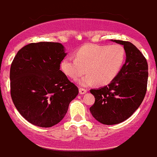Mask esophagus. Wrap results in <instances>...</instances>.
<instances>
[{"instance_id": "obj_1", "label": "esophagus", "mask_w": 157, "mask_h": 157, "mask_svg": "<svg viewBox=\"0 0 157 157\" xmlns=\"http://www.w3.org/2000/svg\"><path fill=\"white\" fill-rule=\"evenodd\" d=\"M79 92H80V95H83V94H85L86 92L87 91L85 90V89H83V88H80L79 89Z\"/></svg>"}]
</instances>
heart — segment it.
Instances as JSON below:
<instances>
[{
  "label": "heart",
  "mask_w": 157,
  "mask_h": 157,
  "mask_svg": "<svg viewBox=\"0 0 157 157\" xmlns=\"http://www.w3.org/2000/svg\"><path fill=\"white\" fill-rule=\"evenodd\" d=\"M126 59V50L119 44L103 46L87 44L80 47L75 58L67 56L61 62V70L65 75L76 79L88 74L77 80L82 86H90L95 83L106 85L117 76Z\"/></svg>",
  "instance_id": "obj_1"
}]
</instances>
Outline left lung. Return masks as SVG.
<instances>
[{"mask_svg":"<svg viewBox=\"0 0 157 157\" xmlns=\"http://www.w3.org/2000/svg\"><path fill=\"white\" fill-rule=\"evenodd\" d=\"M110 40L123 46L126 62L108 86L90 90L95 99L90 113L105 125L118 124L135 113L144 100L148 79L147 62L139 49L128 41Z\"/></svg>","mask_w":157,"mask_h":157,"instance_id":"1","label":"left lung"}]
</instances>
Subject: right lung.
I'll return each mask as SVG.
<instances>
[{
  "instance_id": "1",
  "label": "right lung",
  "mask_w": 157,
  "mask_h": 157,
  "mask_svg": "<svg viewBox=\"0 0 157 157\" xmlns=\"http://www.w3.org/2000/svg\"><path fill=\"white\" fill-rule=\"evenodd\" d=\"M66 56L62 44L39 42L25 46L13 59L11 98L20 114L34 126L56 125L78 95V88L60 70Z\"/></svg>"
}]
</instances>
